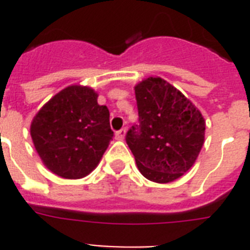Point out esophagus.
<instances>
[{
	"label": "esophagus",
	"instance_id": "1",
	"mask_svg": "<svg viewBox=\"0 0 250 250\" xmlns=\"http://www.w3.org/2000/svg\"><path fill=\"white\" fill-rule=\"evenodd\" d=\"M125 128L119 129V131H117V132H115V137H117L118 140H123V139H125Z\"/></svg>",
	"mask_w": 250,
	"mask_h": 250
}]
</instances>
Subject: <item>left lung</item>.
Returning a JSON list of instances; mask_svg holds the SVG:
<instances>
[{
	"label": "left lung",
	"instance_id": "left-lung-1",
	"mask_svg": "<svg viewBox=\"0 0 250 250\" xmlns=\"http://www.w3.org/2000/svg\"><path fill=\"white\" fill-rule=\"evenodd\" d=\"M139 125L125 141L139 171L156 183H170L189 170L205 140V119L175 86L148 78L135 86Z\"/></svg>",
	"mask_w": 250,
	"mask_h": 250
}]
</instances>
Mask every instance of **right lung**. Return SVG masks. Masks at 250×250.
I'll list each match as a JSON object with an SVG mask.
<instances>
[{"label":"right lung","mask_w":250,"mask_h":250,"mask_svg":"<svg viewBox=\"0 0 250 250\" xmlns=\"http://www.w3.org/2000/svg\"><path fill=\"white\" fill-rule=\"evenodd\" d=\"M92 88L71 85L50 98L31 123L44 165L64 179H80L97 167L113 139L110 113Z\"/></svg>","instance_id":"obj_1"}]
</instances>
